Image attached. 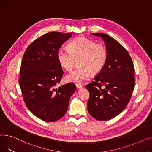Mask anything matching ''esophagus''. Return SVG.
Listing matches in <instances>:
<instances>
[{"mask_svg":"<svg viewBox=\"0 0 152 152\" xmlns=\"http://www.w3.org/2000/svg\"><path fill=\"white\" fill-rule=\"evenodd\" d=\"M76 87H77V88L80 89V88H82L83 87V85H82V84H80V83H77V84H76Z\"/></svg>","mask_w":152,"mask_h":152,"instance_id":"esophagus-1","label":"esophagus"}]
</instances>
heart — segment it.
Listing matches in <instances>:
<instances>
[{
  "label": "heart",
  "instance_id": "1",
  "mask_svg": "<svg viewBox=\"0 0 152 152\" xmlns=\"http://www.w3.org/2000/svg\"><path fill=\"white\" fill-rule=\"evenodd\" d=\"M57 56L62 67L69 71L78 60V67L67 74L65 79L69 82L81 83L91 74H97L103 69L107 59V51L102 44L80 36L69 43L68 49H59Z\"/></svg>",
  "mask_w": 152,
  "mask_h": 152
}]
</instances>
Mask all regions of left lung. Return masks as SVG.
<instances>
[{"mask_svg": "<svg viewBox=\"0 0 152 152\" xmlns=\"http://www.w3.org/2000/svg\"><path fill=\"white\" fill-rule=\"evenodd\" d=\"M101 37L107 51L106 64L94 81L86 85L90 93L88 110L99 121L109 120L126 108L135 86L134 68L128 51L104 33H91Z\"/></svg>", "mask_w": 152, "mask_h": 152, "instance_id": "1", "label": "left lung"}]
</instances>
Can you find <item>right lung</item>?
<instances>
[{"mask_svg": "<svg viewBox=\"0 0 152 152\" xmlns=\"http://www.w3.org/2000/svg\"><path fill=\"white\" fill-rule=\"evenodd\" d=\"M72 33L50 32L32 42L21 61L19 83L25 104L36 117L54 122L67 112L75 85L55 88L63 75L58 51Z\"/></svg>", "mask_w": 152, "mask_h": 152, "instance_id": "obj_1", "label": "right lung"}]
</instances>
